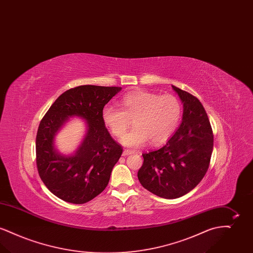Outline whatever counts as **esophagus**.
I'll use <instances>...</instances> for the list:
<instances>
[{
  "mask_svg": "<svg viewBox=\"0 0 253 253\" xmlns=\"http://www.w3.org/2000/svg\"><path fill=\"white\" fill-rule=\"evenodd\" d=\"M132 154H134V151H132V150H124L123 151V156H129V155H132Z\"/></svg>",
  "mask_w": 253,
  "mask_h": 253,
  "instance_id": "1",
  "label": "esophagus"
}]
</instances>
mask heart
Wrapping results in <instances>:
<instances>
[{"mask_svg": "<svg viewBox=\"0 0 253 253\" xmlns=\"http://www.w3.org/2000/svg\"><path fill=\"white\" fill-rule=\"evenodd\" d=\"M120 105L121 109L104 107L102 120L116 137H121L132 121L134 127L121 139L131 148L141 147L149 140L153 145L166 142L180 120V102L171 95L135 91L123 96Z\"/></svg>", "mask_w": 253, "mask_h": 253, "instance_id": "obj_1", "label": "heart"}]
</instances>
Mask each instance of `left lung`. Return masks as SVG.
Here are the masks:
<instances>
[{
    "label": "left lung",
    "mask_w": 253,
    "mask_h": 253,
    "mask_svg": "<svg viewBox=\"0 0 253 253\" xmlns=\"http://www.w3.org/2000/svg\"><path fill=\"white\" fill-rule=\"evenodd\" d=\"M172 88L184 106L180 127L163 147L142 154L143 165L137 172L146 190L166 199L183 196L199 184L213 149L212 129L202 103L192 94Z\"/></svg>",
    "instance_id": "8db88e82"
}]
</instances>
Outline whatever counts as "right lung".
I'll return each instance as SVG.
<instances>
[{"instance_id": "1", "label": "right lung", "mask_w": 253, "mask_h": 253, "mask_svg": "<svg viewBox=\"0 0 253 253\" xmlns=\"http://www.w3.org/2000/svg\"><path fill=\"white\" fill-rule=\"evenodd\" d=\"M121 89L96 85L71 88L56 99L40 122L37 169L49 191L61 200L84 204L107 187L123 149L110 135L102 120V110ZM73 115L84 118L88 129L76 155L64 157L55 152L52 140L63 122Z\"/></svg>"}]
</instances>
